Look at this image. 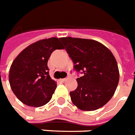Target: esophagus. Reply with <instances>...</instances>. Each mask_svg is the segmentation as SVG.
<instances>
[{
  "instance_id": "esophagus-1",
  "label": "esophagus",
  "mask_w": 135,
  "mask_h": 135,
  "mask_svg": "<svg viewBox=\"0 0 135 135\" xmlns=\"http://www.w3.org/2000/svg\"><path fill=\"white\" fill-rule=\"evenodd\" d=\"M68 77H67V78H64V79H61V81H62V82H64V81H65L67 80V79H68Z\"/></svg>"
}]
</instances>
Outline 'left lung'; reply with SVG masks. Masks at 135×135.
I'll list each match as a JSON object with an SVG mask.
<instances>
[{"mask_svg": "<svg viewBox=\"0 0 135 135\" xmlns=\"http://www.w3.org/2000/svg\"><path fill=\"white\" fill-rule=\"evenodd\" d=\"M65 49L82 74L76 79L77 88L70 93L73 104L83 111H93L110 100L119 81L118 64L105 46L88 39L62 37Z\"/></svg>", "mask_w": 135, "mask_h": 135, "instance_id": "1", "label": "left lung"}]
</instances>
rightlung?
<instances>
[{
    "label": "right lung",
    "instance_id": "add662e5",
    "mask_svg": "<svg viewBox=\"0 0 135 135\" xmlns=\"http://www.w3.org/2000/svg\"><path fill=\"white\" fill-rule=\"evenodd\" d=\"M62 49L61 38L45 39L29 45L14 60L9 84L23 104L39 107L50 101L57 84L49 76L47 62L54 51Z\"/></svg>",
    "mask_w": 135,
    "mask_h": 135
}]
</instances>
